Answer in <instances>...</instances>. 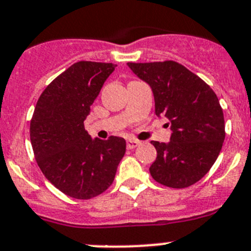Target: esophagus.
Here are the masks:
<instances>
[{"label": "esophagus", "instance_id": "34e87169", "mask_svg": "<svg viewBox=\"0 0 251 251\" xmlns=\"http://www.w3.org/2000/svg\"><path fill=\"white\" fill-rule=\"evenodd\" d=\"M140 144H141V142L137 141V140H128V141H127V149H130V150H131V149H135V148H137Z\"/></svg>", "mask_w": 251, "mask_h": 251}]
</instances>
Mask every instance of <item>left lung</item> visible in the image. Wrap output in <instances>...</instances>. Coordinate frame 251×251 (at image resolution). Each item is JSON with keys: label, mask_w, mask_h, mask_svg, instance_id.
Masks as SVG:
<instances>
[{"label": "left lung", "mask_w": 251, "mask_h": 251, "mask_svg": "<svg viewBox=\"0 0 251 251\" xmlns=\"http://www.w3.org/2000/svg\"><path fill=\"white\" fill-rule=\"evenodd\" d=\"M150 85L155 114L171 124L170 142L151 141L157 151L152 179L173 189L191 186L206 175L225 139L224 114L215 92L179 62H127Z\"/></svg>", "instance_id": "8db88e82"}]
</instances>
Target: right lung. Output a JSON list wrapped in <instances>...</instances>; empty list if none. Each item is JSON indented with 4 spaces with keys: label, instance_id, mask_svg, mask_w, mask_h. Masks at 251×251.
<instances>
[{
    "label": "right lung",
    "instance_id": "right-lung-1",
    "mask_svg": "<svg viewBox=\"0 0 251 251\" xmlns=\"http://www.w3.org/2000/svg\"><path fill=\"white\" fill-rule=\"evenodd\" d=\"M116 65L78 61L44 90L30 124L36 161L61 193L87 200L107 190L125 155L123 137L92 140L83 126L90 106Z\"/></svg>",
    "mask_w": 251,
    "mask_h": 251
}]
</instances>
